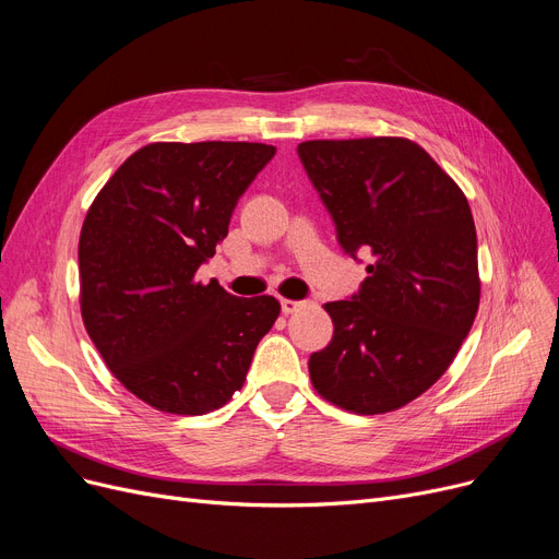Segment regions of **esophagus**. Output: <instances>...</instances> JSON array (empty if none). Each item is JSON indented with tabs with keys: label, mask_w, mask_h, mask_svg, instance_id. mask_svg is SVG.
Masks as SVG:
<instances>
[{
	"label": "esophagus",
	"mask_w": 559,
	"mask_h": 559,
	"mask_svg": "<svg viewBox=\"0 0 559 559\" xmlns=\"http://www.w3.org/2000/svg\"><path fill=\"white\" fill-rule=\"evenodd\" d=\"M307 305V300H288V298H282V312L284 314H294V312H298L300 307H305Z\"/></svg>",
	"instance_id": "34e87169"
}]
</instances>
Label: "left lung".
<instances>
[{"instance_id":"left-lung-1","label":"left lung","mask_w":559,"mask_h":559,"mask_svg":"<svg viewBox=\"0 0 559 559\" xmlns=\"http://www.w3.org/2000/svg\"><path fill=\"white\" fill-rule=\"evenodd\" d=\"M298 157L337 242L372 257L358 294L325 302L333 340L310 379L337 407L372 416L404 407L449 370L480 298L469 203L407 139L305 141Z\"/></svg>"}]
</instances>
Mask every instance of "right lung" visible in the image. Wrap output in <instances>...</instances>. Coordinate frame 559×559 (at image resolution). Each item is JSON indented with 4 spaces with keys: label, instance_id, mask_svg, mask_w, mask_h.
Instances as JSON below:
<instances>
[{
    "label": "right lung",
    "instance_id": "1",
    "mask_svg": "<svg viewBox=\"0 0 559 559\" xmlns=\"http://www.w3.org/2000/svg\"><path fill=\"white\" fill-rule=\"evenodd\" d=\"M275 157L263 143H150L96 194L79 242L81 312L122 386L166 414L201 416L242 389L273 329V296L194 280L245 189Z\"/></svg>",
    "mask_w": 559,
    "mask_h": 559
}]
</instances>
